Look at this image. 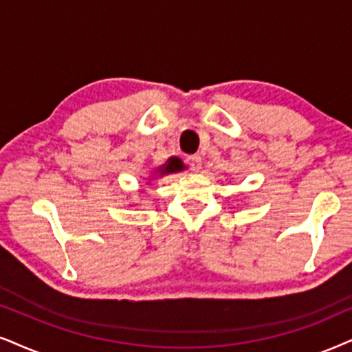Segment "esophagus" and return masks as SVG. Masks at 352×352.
<instances>
[{
  "mask_svg": "<svg viewBox=\"0 0 352 352\" xmlns=\"http://www.w3.org/2000/svg\"><path fill=\"white\" fill-rule=\"evenodd\" d=\"M188 161L191 164V167H193V170H199V168H201V157H199V155H191Z\"/></svg>",
  "mask_w": 352,
  "mask_h": 352,
  "instance_id": "34e87169",
  "label": "esophagus"
}]
</instances>
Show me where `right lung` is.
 Here are the masks:
<instances>
[{"instance_id": "right-lung-1", "label": "right lung", "mask_w": 352, "mask_h": 352, "mask_svg": "<svg viewBox=\"0 0 352 352\" xmlns=\"http://www.w3.org/2000/svg\"><path fill=\"white\" fill-rule=\"evenodd\" d=\"M184 168H185V166H184V162H182V159L170 157L166 164H164V166H161L157 170H155V173L159 172V175H167V173L180 172V170H184Z\"/></svg>"}]
</instances>
